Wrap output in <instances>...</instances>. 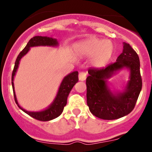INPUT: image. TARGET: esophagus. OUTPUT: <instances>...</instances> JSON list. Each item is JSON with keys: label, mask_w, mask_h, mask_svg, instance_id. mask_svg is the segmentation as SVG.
Returning a JSON list of instances; mask_svg holds the SVG:
<instances>
[{"label": "esophagus", "mask_w": 152, "mask_h": 152, "mask_svg": "<svg viewBox=\"0 0 152 152\" xmlns=\"http://www.w3.org/2000/svg\"><path fill=\"white\" fill-rule=\"evenodd\" d=\"M87 74L85 72H80L78 74V78H79L80 81H84L86 78Z\"/></svg>", "instance_id": "esophagus-1"}]
</instances>
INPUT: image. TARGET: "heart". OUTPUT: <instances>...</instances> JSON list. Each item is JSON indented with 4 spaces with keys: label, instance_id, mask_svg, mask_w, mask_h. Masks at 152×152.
Here are the masks:
<instances>
[{
    "label": "heart",
    "instance_id": "obj_1",
    "mask_svg": "<svg viewBox=\"0 0 152 152\" xmlns=\"http://www.w3.org/2000/svg\"><path fill=\"white\" fill-rule=\"evenodd\" d=\"M78 48L82 55L94 56L92 62L94 66L99 67L106 65L114 53V46L111 41L94 38L80 43Z\"/></svg>",
    "mask_w": 152,
    "mask_h": 152
}]
</instances>
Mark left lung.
<instances>
[{
  "mask_svg": "<svg viewBox=\"0 0 152 152\" xmlns=\"http://www.w3.org/2000/svg\"><path fill=\"white\" fill-rule=\"evenodd\" d=\"M126 67L130 70V80L123 93L114 94L105 79ZM86 78L87 105L92 114L104 120L117 119L132 111L142 88L139 56L129 43H124L123 52L116 61L102 68H89Z\"/></svg>",
  "mask_w": 152,
  "mask_h": 152,
  "instance_id": "8db88e82",
  "label": "left lung"
}]
</instances>
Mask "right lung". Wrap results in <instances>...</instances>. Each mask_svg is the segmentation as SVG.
Here are the masks:
<instances>
[{"instance_id": "right-lung-1", "label": "right lung", "mask_w": 152, "mask_h": 152, "mask_svg": "<svg viewBox=\"0 0 152 152\" xmlns=\"http://www.w3.org/2000/svg\"><path fill=\"white\" fill-rule=\"evenodd\" d=\"M58 45V41L56 39L53 38L47 37V36H34V38H31L25 48L19 53L15 62V66L13 68V73H12V87H13V96H14L15 102L18 104V107L22 110L23 111L28 114L31 117L34 118L35 119L39 120L41 121H47L56 118L61 114L64 111V106L67 104V98L69 93L72 89L74 86L77 83L78 81V71H74V72L69 74L64 78L61 86L59 87V89L57 94L55 100L53 101V104L50 105L48 109L44 111H39V112H32V111H28L23 109L18 105L17 102L16 96L15 94L14 91V84H13V78L16 72L17 69L18 67L19 61L20 58L26 55L30 50L31 47L39 46H56Z\"/></svg>"}]
</instances>
